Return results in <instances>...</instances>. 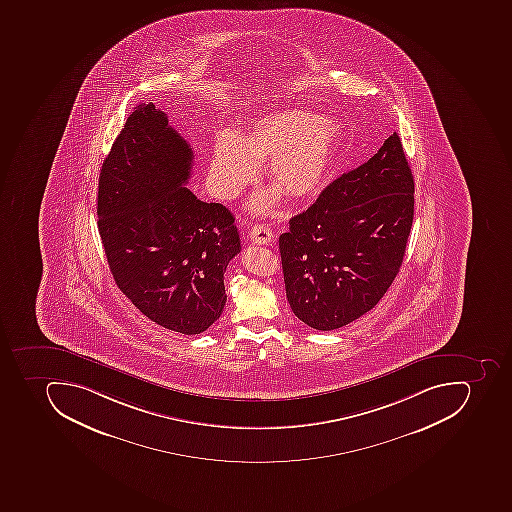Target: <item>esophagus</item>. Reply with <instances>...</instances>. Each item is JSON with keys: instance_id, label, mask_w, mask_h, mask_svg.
Segmentation results:
<instances>
[{"instance_id": "esophagus-1", "label": "esophagus", "mask_w": 512, "mask_h": 512, "mask_svg": "<svg viewBox=\"0 0 512 512\" xmlns=\"http://www.w3.org/2000/svg\"><path fill=\"white\" fill-rule=\"evenodd\" d=\"M274 234L268 225H255L250 230V241L254 244H270L273 241Z\"/></svg>"}]
</instances>
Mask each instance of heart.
I'll use <instances>...</instances> for the list:
<instances>
[{"mask_svg": "<svg viewBox=\"0 0 512 512\" xmlns=\"http://www.w3.org/2000/svg\"><path fill=\"white\" fill-rule=\"evenodd\" d=\"M343 140L337 119L300 108H282L255 119L244 137L223 131L215 139L210 159V187L222 199H234L257 179L266 161L273 190L252 201L255 212L270 209L282 195L303 201L317 195L329 177Z\"/></svg>", "mask_w": 512, "mask_h": 512, "instance_id": "b5f03b06", "label": "heart"}]
</instances>
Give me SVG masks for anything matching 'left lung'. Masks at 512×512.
<instances>
[{
	"instance_id": "8db88e82",
	"label": "left lung",
	"mask_w": 512,
	"mask_h": 512,
	"mask_svg": "<svg viewBox=\"0 0 512 512\" xmlns=\"http://www.w3.org/2000/svg\"><path fill=\"white\" fill-rule=\"evenodd\" d=\"M412 169L394 132L362 166L330 183L279 238L287 300L316 330L340 329L380 302L404 260Z\"/></svg>"
}]
</instances>
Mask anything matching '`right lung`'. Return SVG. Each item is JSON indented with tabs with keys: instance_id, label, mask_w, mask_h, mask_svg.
<instances>
[{
	"instance_id": "right-lung-1",
	"label": "right lung",
	"mask_w": 512,
	"mask_h": 512,
	"mask_svg": "<svg viewBox=\"0 0 512 512\" xmlns=\"http://www.w3.org/2000/svg\"><path fill=\"white\" fill-rule=\"evenodd\" d=\"M193 159L166 113L142 103L103 161L97 196L116 286L148 319L185 335L220 317L226 266L241 252L230 210L185 187Z\"/></svg>"
}]
</instances>
